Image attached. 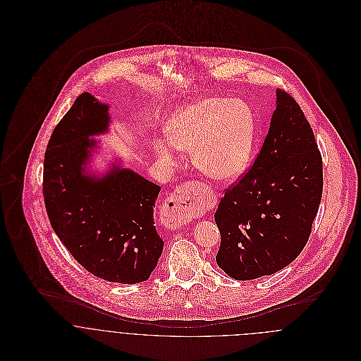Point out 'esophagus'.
Wrapping results in <instances>:
<instances>
[{
	"label": "esophagus",
	"mask_w": 361,
	"mask_h": 361,
	"mask_svg": "<svg viewBox=\"0 0 361 361\" xmlns=\"http://www.w3.org/2000/svg\"><path fill=\"white\" fill-rule=\"evenodd\" d=\"M199 182H185L168 197L164 211L176 225H183L206 208V199L200 195Z\"/></svg>",
	"instance_id": "esophagus-1"
}]
</instances>
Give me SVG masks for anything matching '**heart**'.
I'll list each match as a JSON object with an SVG mask.
<instances>
[{"instance_id":"1","label":"heart","mask_w":361,"mask_h":361,"mask_svg":"<svg viewBox=\"0 0 361 361\" xmlns=\"http://www.w3.org/2000/svg\"><path fill=\"white\" fill-rule=\"evenodd\" d=\"M168 142H158L157 154L172 164V147L193 153L196 166L207 176L232 182L250 165L256 122L247 105L229 99H209L179 111L168 125Z\"/></svg>"}]
</instances>
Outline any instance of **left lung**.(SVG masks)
Here are the masks:
<instances>
[{
    "instance_id": "8db88e82",
    "label": "left lung",
    "mask_w": 361,
    "mask_h": 361,
    "mask_svg": "<svg viewBox=\"0 0 361 361\" xmlns=\"http://www.w3.org/2000/svg\"><path fill=\"white\" fill-rule=\"evenodd\" d=\"M322 157L300 105L276 89L268 135L253 165L214 214L218 267L238 281L285 268L307 245L322 196Z\"/></svg>"
}]
</instances>
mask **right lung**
I'll list each match as a JSON object with an SVG mask.
<instances>
[{
	"instance_id": "right-lung-1",
	"label": "right lung",
	"mask_w": 361,
	"mask_h": 361,
	"mask_svg": "<svg viewBox=\"0 0 361 361\" xmlns=\"http://www.w3.org/2000/svg\"><path fill=\"white\" fill-rule=\"evenodd\" d=\"M108 105L82 93L52 132L44 154L43 197L54 232L73 258L104 281L149 279L162 253L153 208L161 188L130 169L102 179L85 173L89 139L108 128Z\"/></svg>"
}]
</instances>
